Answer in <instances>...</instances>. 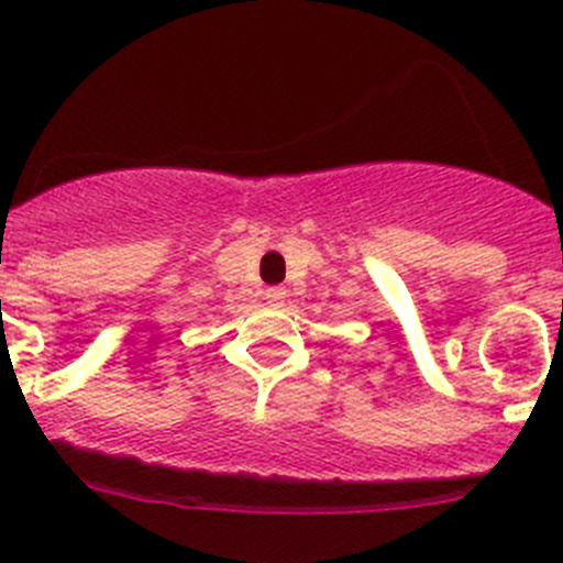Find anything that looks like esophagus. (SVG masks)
Here are the masks:
<instances>
[{
  "label": "esophagus",
  "instance_id": "esophagus-1",
  "mask_svg": "<svg viewBox=\"0 0 563 563\" xmlns=\"http://www.w3.org/2000/svg\"><path fill=\"white\" fill-rule=\"evenodd\" d=\"M264 299L269 302V306H283L286 291H283V288H277V286H272V288H266V291H264Z\"/></svg>",
  "mask_w": 563,
  "mask_h": 563
}]
</instances>
